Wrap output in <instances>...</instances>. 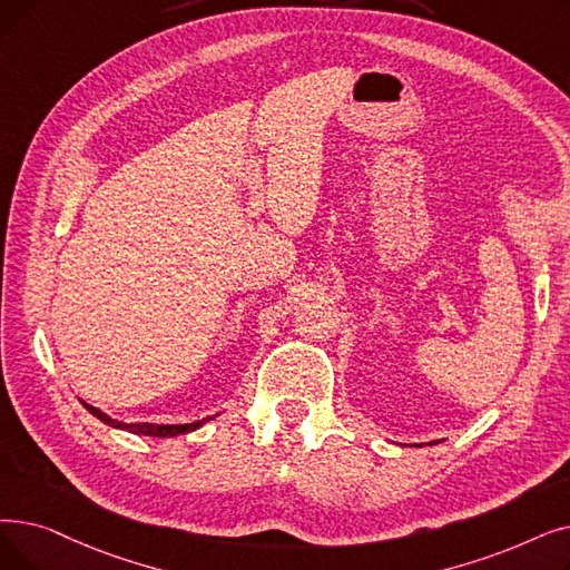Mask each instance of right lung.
<instances>
[{"label": "right lung", "instance_id": "1", "mask_svg": "<svg viewBox=\"0 0 570 570\" xmlns=\"http://www.w3.org/2000/svg\"><path fill=\"white\" fill-rule=\"evenodd\" d=\"M83 407H86L92 416L100 419L102 424H107V426H111V429L128 431V433H135V435H151V438H175V435H184V433H190V431H195V429H200L203 424L212 422V419L216 416V414H212V416H207V419H200V422H190V424H148V422H144V424H122V422H118V419H111L109 414H105L102 410H97V407H92V405H88V403H83Z\"/></svg>", "mask_w": 570, "mask_h": 570}]
</instances>
